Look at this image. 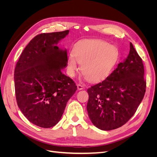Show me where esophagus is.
<instances>
[{
  "instance_id": "34e87169",
  "label": "esophagus",
  "mask_w": 157,
  "mask_h": 157,
  "mask_svg": "<svg viewBox=\"0 0 157 157\" xmlns=\"http://www.w3.org/2000/svg\"><path fill=\"white\" fill-rule=\"evenodd\" d=\"M84 85L80 84H77V88H78V90H82V89H84Z\"/></svg>"
}]
</instances>
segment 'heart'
<instances>
[{
	"label": "heart",
	"instance_id": "1",
	"mask_svg": "<svg viewBox=\"0 0 157 157\" xmlns=\"http://www.w3.org/2000/svg\"><path fill=\"white\" fill-rule=\"evenodd\" d=\"M119 58L116 46L101 40H85L76 44L67 58L68 74L71 77L81 65L83 75L90 82H98L111 73Z\"/></svg>",
	"mask_w": 157,
	"mask_h": 157
}]
</instances>
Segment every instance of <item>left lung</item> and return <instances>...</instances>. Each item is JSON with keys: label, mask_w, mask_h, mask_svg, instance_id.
<instances>
[{"label": "left lung", "mask_w": 157, "mask_h": 157, "mask_svg": "<svg viewBox=\"0 0 157 157\" xmlns=\"http://www.w3.org/2000/svg\"><path fill=\"white\" fill-rule=\"evenodd\" d=\"M127 58L101 82L88 89L87 111L93 124L102 130L124 125L134 115L145 93L144 67L130 42Z\"/></svg>", "instance_id": "8db88e82"}]
</instances>
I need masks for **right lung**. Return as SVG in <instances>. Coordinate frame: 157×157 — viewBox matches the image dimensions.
Segmentation results:
<instances>
[{
	"label": "right lung",
	"mask_w": 157,
	"mask_h": 157,
	"mask_svg": "<svg viewBox=\"0 0 157 157\" xmlns=\"http://www.w3.org/2000/svg\"><path fill=\"white\" fill-rule=\"evenodd\" d=\"M69 31L42 33L23 50L14 70L17 105L31 123L42 128L55 126L77 88L61 73L67 65V50L58 46Z\"/></svg>",
	"instance_id": "1"
}]
</instances>
